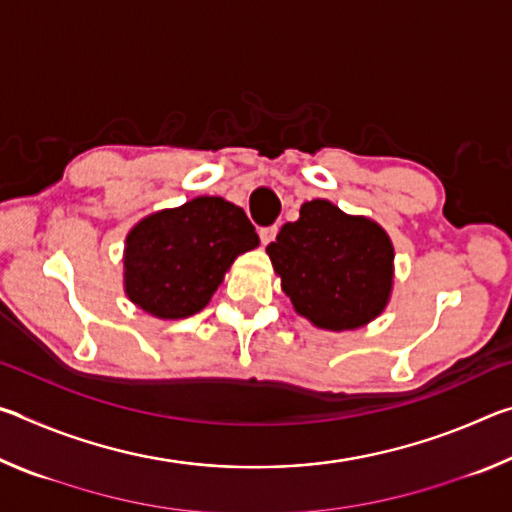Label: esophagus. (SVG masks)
<instances>
[{
  "instance_id": "esophagus-1",
  "label": "esophagus",
  "mask_w": 512,
  "mask_h": 512,
  "mask_svg": "<svg viewBox=\"0 0 512 512\" xmlns=\"http://www.w3.org/2000/svg\"><path fill=\"white\" fill-rule=\"evenodd\" d=\"M275 235H277V225H266V228L259 230V239H262L264 246L271 244V241L275 239Z\"/></svg>"
}]
</instances>
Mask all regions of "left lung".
Instances as JSON below:
<instances>
[{
  "instance_id": "1",
  "label": "left lung",
  "mask_w": 512,
  "mask_h": 512,
  "mask_svg": "<svg viewBox=\"0 0 512 512\" xmlns=\"http://www.w3.org/2000/svg\"><path fill=\"white\" fill-rule=\"evenodd\" d=\"M282 289L316 327L354 329L386 307L393 287V244L366 216L329 201H309L266 246Z\"/></svg>"
}]
</instances>
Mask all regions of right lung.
<instances>
[{
    "mask_svg": "<svg viewBox=\"0 0 512 512\" xmlns=\"http://www.w3.org/2000/svg\"><path fill=\"white\" fill-rule=\"evenodd\" d=\"M257 244L246 212L219 196L155 212L126 239V293L155 318H187L210 302L237 255Z\"/></svg>",
    "mask_w": 512,
    "mask_h": 512,
    "instance_id": "right-lung-1",
    "label": "right lung"
}]
</instances>
